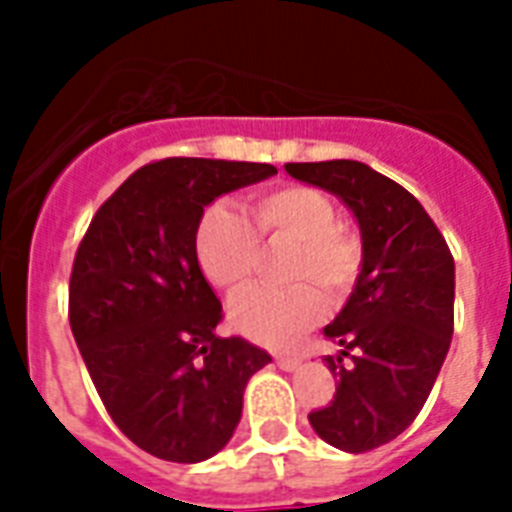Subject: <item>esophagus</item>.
Here are the masks:
<instances>
[{
  "instance_id": "1",
  "label": "esophagus",
  "mask_w": 512,
  "mask_h": 512,
  "mask_svg": "<svg viewBox=\"0 0 512 512\" xmlns=\"http://www.w3.org/2000/svg\"><path fill=\"white\" fill-rule=\"evenodd\" d=\"M276 364L284 369V372H295V369H300V364H303V358L297 356H276Z\"/></svg>"
}]
</instances>
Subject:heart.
<instances>
[{
	"mask_svg": "<svg viewBox=\"0 0 512 512\" xmlns=\"http://www.w3.org/2000/svg\"><path fill=\"white\" fill-rule=\"evenodd\" d=\"M252 217L255 228L233 204H212L196 225V257L209 284L233 295L255 276L260 239L292 244L284 276L308 284L249 289L228 311L231 327L244 337L268 348H289L324 316L327 303L316 287L340 300L356 284L364 249L348 225L337 223L335 201L311 185L260 193Z\"/></svg>",
	"mask_w": 512,
	"mask_h": 512,
	"instance_id": "b5f03b06",
	"label": "heart"
}]
</instances>
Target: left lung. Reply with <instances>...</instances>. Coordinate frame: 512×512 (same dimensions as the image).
I'll return each instance as SVG.
<instances>
[{"label":"left lung","instance_id":"obj_1","mask_svg":"<svg viewBox=\"0 0 512 512\" xmlns=\"http://www.w3.org/2000/svg\"><path fill=\"white\" fill-rule=\"evenodd\" d=\"M284 170L335 193L361 231L353 292L324 327L342 348L324 356L337 393L308 420L335 449L369 452L412 425L441 372L454 332V257L420 201L372 167L335 159Z\"/></svg>","mask_w":512,"mask_h":512}]
</instances>
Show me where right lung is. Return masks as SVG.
Returning <instances> with one entry per match:
<instances>
[{
	"mask_svg": "<svg viewBox=\"0 0 512 512\" xmlns=\"http://www.w3.org/2000/svg\"><path fill=\"white\" fill-rule=\"evenodd\" d=\"M273 164L162 159L132 172L76 249L68 319L100 401L132 444L167 462L209 460L241 420L244 388L271 356L217 337L223 305L196 257L217 196Z\"/></svg>",
	"mask_w": 512,
	"mask_h": 512,
	"instance_id": "obj_1",
	"label": "right lung"
}]
</instances>
